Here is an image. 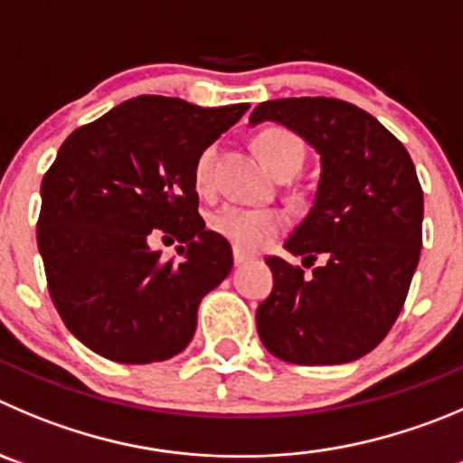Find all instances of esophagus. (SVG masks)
I'll return each mask as SVG.
<instances>
[{
	"mask_svg": "<svg viewBox=\"0 0 463 463\" xmlns=\"http://www.w3.org/2000/svg\"><path fill=\"white\" fill-rule=\"evenodd\" d=\"M232 260H235V265H244V262L251 260V256L244 251H240V249H232Z\"/></svg>",
	"mask_w": 463,
	"mask_h": 463,
	"instance_id": "1",
	"label": "esophagus"
}]
</instances>
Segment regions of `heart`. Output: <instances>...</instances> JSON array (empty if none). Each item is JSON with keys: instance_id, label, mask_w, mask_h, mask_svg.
Listing matches in <instances>:
<instances>
[{"instance_id": "1", "label": "heart", "mask_w": 463, "mask_h": 463, "mask_svg": "<svg viewBox=\"0 0 463 463\" xmlns=\"http://www.w3.org/2000/svg\"><path fill=\"white\" fill-rule=\"evenodd\" d=\"M256 153L260 162L274 175L279 173H295L304 162V144L290 129L265 128L256 137ZM217 146H205L194 162V184L201 194L212 192V173H214ZM285 226L283 212L269 205L246 207L226 205L210 217V228L217 235L226 237L240 251H258L280 228Z\"/></svg>"}]
</instances>
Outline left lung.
<instances>
[{"label": "left lung", "instance_id": "left-lung-1", "mask_svg": "<svg viewBox=\"0 0 463 463\" xmlns=\"http://www.w3.org/2000/svg\"><path fill=\"white\" fill-rule=\"evenodd\" d=\"M262 120L290 128L319 153L322 175L304 222L279 256L258 306L262 345L297 365H338L373 352L400 315L422 249V187L407 148L368 111L335 98L260 102Z\"/></svg>", "mask_w": 463, "mask_h": 463}]
</instances>
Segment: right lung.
<instances>
[{
  "instance_id": "right-lung-1",
  "label": "right lung",
  "mask_w": 463,
  "mask_h": 463,
  "mask_svg": "<svg viewBox=\"0 0 463 463\" xmlns=\"http://www.w3.org/2000/svg\"><path fill=\"white\" fill-rule=\"evenodd\" d=\"M249 109L139 95L63 141L41 184L38 251L72 335L116 363L166 361L196 331L198 304L232 269L226 237L198 214L194 162ZM175 236L178 261L149 249Z\"/></svg>"
}]
</instances>
